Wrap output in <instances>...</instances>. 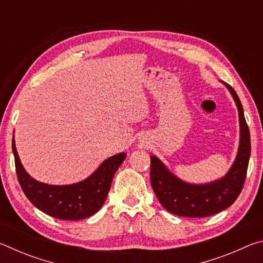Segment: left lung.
Masks as SVG:
<instances>
[{
    "instance_id": "8db88e82",
    "label": "left lung",
    "mask_w": 263,
    "mask_h": 263,
    "mask_svg": "<svg viewBox=\"0 0 263 263\" xmlns=\"http://www.w3.org/2000/svg\"><path fill=\"white\" fill-rule=\"evenodd\" d=\"M228 87L239 111L240 145L233 166L222 179L208 184H189L173 175L157 157H151V184L161 205L173 215L189 218L212 216L232 205L246 180L251 137L243 109L234 89Z\"/></svg>"
}]
</instances>
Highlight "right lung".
I'll return each instance as SVG.
<instances>
[{"label": "right lung", "mask_w": 263, "mask_h": 263, "mask_svg": "<svg viewBox=\"0 0 263 263\" xmlns=\"http://www.w3.org/2000/svg\"><path fill=\"white\" fill-rule=\"evenodd\" d=\"M17 179L29 201L39 210L58 219L80 220L94 215L105 202L116 171L125 159V153L106 159L82 182L70 185H50L32 179L25 172L12 139Z\"/></svg>", "instance_id": "obj_1"}]
</instances>
